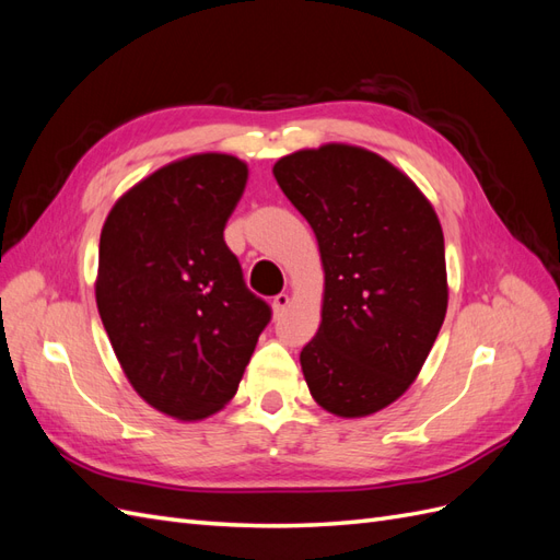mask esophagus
<instances>
[{
	"instance_id": "esophagus-1",
	"label": "esophagus",
	"mask_w": 560,
	"mask_h": 560,
	"mask_svg": "<svg viewBox=\"0 0 560 560\" xmlns=\"http://www.w3.org/2000/svg\"><path fill=\"white\" fill-rule=\"evenodd\" d=\"M287 306H290V294H278L273 299V315L280 317L287 311Z\"/></svg>"
}]
</instances>
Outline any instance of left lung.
I'll return each instance as SVG.
<instances>
[{"label":"left lung","mask_w":560,"mask_h":560,"mask_svg":"<svg viewBox=\"0 0 560 560\" xmlns=\"http://www.w3.org/2000/svg\"><path fill=\"white\" fill-rule=\"evenodd\" d=\"M273 175L325 268L319 329L301 350L311 395L341 418L376 413L409 389L444 325L442 224L409 177L362 147L301 149Z\"/></svg>","instance_id":"left-lung-1"}]
</instances>
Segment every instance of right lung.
I'll use <instances>...</instances> for the list:
<instances>
[{"instance_id":"obj_1","label":"right lung","mask_w":560,"mask_h":560,"mask_svg":"<svg viewBox=\"0 0 560 560\" xmlns=\"http://www.w3.org/2000/svg\"><path fill=\"white\" fill-rule=\"evenodd\" d=\"M247 184L229 154H196L135 184L100 233L95 299L130 385L179 420L224 409L270 306L252 294L224 229Z\"/></svg>"}]
</instances>
